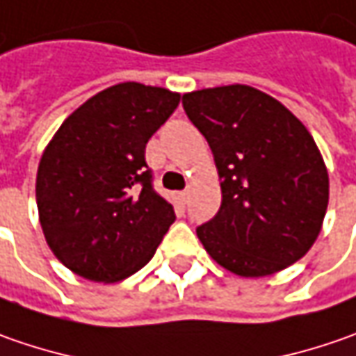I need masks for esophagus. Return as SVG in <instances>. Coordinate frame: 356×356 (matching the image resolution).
I'll return each mask as SVG.
<instances>
[{"label": "esophagus", "instance_id": "esophagus-1", "mask_svg": "<svg viewBox=\"0 0 356 356\" xmlns=\"http://www.w3.org/2000/svg\"><path fill=\"white\" fill-rule=\"evenodd\" d=\"M178 198H180V202H182V204H186V202H188V198H190V190H182V192L178 194Z\"/></svg>", "mask_w": 356, "mask_h": 356}]
</instances>
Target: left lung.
<instances>
[{"label": "left lung", "mask_w": 356, "mask_h": 356, "mask_svg": "<svg viewBox=\"0 0 356 356\" xmlns=\"http://www.w3.org/2000/svg\"><path fill=\"white\" fill-rule=\"evenodd\" d=\"M182 104L212 148L222 188L218 213L196 227L206 252L241 277L301 259L329 204V174L303 122L248 85L186 92Z\"/></svg>", "instance_id": "1"}]
</instances>
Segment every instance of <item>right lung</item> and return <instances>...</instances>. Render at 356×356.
<instances>
[{
	"mask_svg": "<svg viewBox=\"0 0 356 356\" xmlns=\"http://www.w3.org/2000/svg\"><path fill=\"white\" fill-rule=\"evenodd\" d=\"M180 95L140 83L101 90L65 118L37 170V210L51 252L90 281L127 280L156 252L176 213L152 186L150 136Z\"/></svg>",
	"mask_w": 356,
	"mask_h": 356,
	"instance_id": "obj_1",
	"label": "right lung"
}]
</instances>
